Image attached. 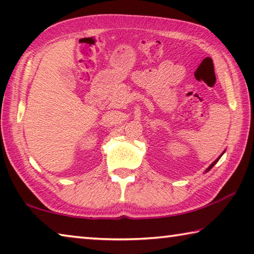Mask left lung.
Returning a JSON list of instances; mask_svg holds the SVG:
<instances>
[{
	"label": "left lung",
	"mask_w": 254,
	"mask_h": 254,
	"mask_svg": "<svg viewBox=\"0 0 254 254\" xmlns=\"http://www.w3.org/2000/svg\"><path fill=\"white\" fill-rule=\"evenodd\" d=\"M221 157H222V156H221ZM221 157H220V158H221ZM220 158H218V159H220ZM218 159H217V160H215V161H214V162H213V163H212V165H210V166H209V167H208V168H207V169H206V170H205V173H207V171H209V170H210V169H212V168H213V167H214V166H215V165H216V162H217V161H218Z\"/></svg>",
	"instance_id": "obj_1"
}]
</instances>
